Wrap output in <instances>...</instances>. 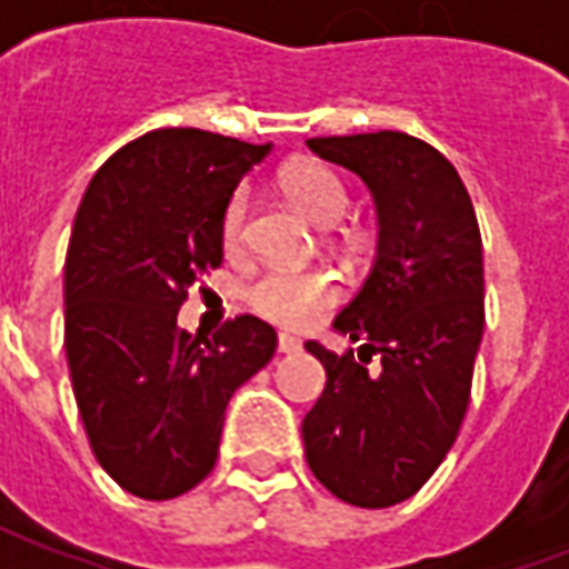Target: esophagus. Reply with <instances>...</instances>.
Masks as SVG:
<instances>
[{
    "mask_svg": "<svg viewBox=\"0 0 569 569\" xmlns=\"http://www.w3.org/2000/svg\"><path fill=\"white\" fill-rule=\"evenodd\" d=\"M301 350V345H298V338H292V335H280L277 338V353H298Z\"/></svg>",
    "mask_w": 569,
    "mask_h": 569,
    "instance_id": "34e87169",
    "label": "esophagus"
}]
</instances>
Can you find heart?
Masks as SVG:
<instances>
[{
	"mask_svg": "<svg viewBox=\"0 0 569 569\" xmlns=\"http://www.w3.org/2000/svg\"><path fill=\"white\" fill-rule=\"evenodd\" d=\"M280 186L286 198L317 224H332L347 207V188L341 176L322 163H298L286 170ZM247 216V188H237L222 212V240L228 247H237L243 240ZM335 298L338 289L332 277L320 271H264L247 289L249 308L280 326H308Z\"/></svg>",
	"mask_w": 569,
	"mask_h": 569,
	"instance_id": "obj_1",
	"label": "heart"
}]
</instances>
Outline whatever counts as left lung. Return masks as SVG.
I'll use <instances>...</instances> for the list:
<instances>
[{
    "label": "left lung",
    "mask_w": 569,
    "mask_h": 569,
    "mask_svg": "<svg viewBox=\"0 0 569 569\" xmlns=\"http://www.w3.org/2000/svg\"><path fill=\"white\" fill-rule=\"evenodd\" d=\"M308 149L366 182L378 243L366 283L332 322L362 347L338 357L305 345L326 369L301 423L305 457L338 500L383 509L423 488L463 423L485 332L481 234L463 179L418 137H317Z\"/></svg>",
    "instance_id": "8db88e82"
}]
</instances>
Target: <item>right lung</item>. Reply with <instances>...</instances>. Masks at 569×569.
<instances>
[{"label":"right lung","mask_w":569,"mask_h":569,"mask_svg":"<svg viewBox=\"0 0 569 569\" xmlns=\"http://www.w3.org/2000/svg\"><path fill=\"white\" fill-rule=\"evenodd\" d=\"M271 142L198 128L151 130L93 173L63 268L67 362L93 457L142 500H173L210 476L224 408L271 362L259 317L188 335L176 313L222 264V212Z\"/></svg>","instance_id":"right-lung-1"}]
</instances>
